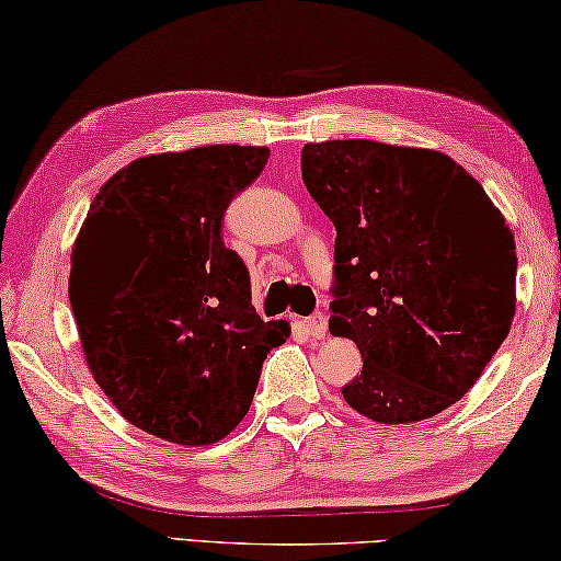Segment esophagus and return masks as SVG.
Returning <instances> with one entry per match:
<instances>
[{"instance_id":"obj_1","label":"esophagus","mask_w":561,"mask_h":561,"mask_svg":"<svg viewBox=\"0 0 561 561\" xmlns=\"http://www.w3.org/2000/svg\"><path fill=\"white\" fill-rule=\"evenodd\" d=\"M300 325L308 330L310 337H316V341H320V337H325L328 333V318L323 313H313L306 320H300Z\"/></svg>"}]
</instances>
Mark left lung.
Segmentation results:
<instances>
[{"instance_id": "obj_1", "label": "left lung", "mask_w": 561, "mask_h": 561, "mask_svg": "<svg viewBox=\"0 0 561 561\" xmlns=\"http://www.w3.org/2000/svg\"><path fill=\"white\" fill-rule=\"evenodd\" d=\"M302 183L335 226L330 333L360 347L347 405L405 425L455 405L510 333L517 253L470 173L430 149L308 144Z\"/></svg>"}]
</instances>
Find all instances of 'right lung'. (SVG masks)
Here are the masks:
<instances>
[{"label":"right lung","mask_w":561,"mask_h":561,"mask_svg":"<svg viewBox=\"0 0 561 561\" xmlns=\"http://www.w3.org/2000/svg\"><path fill=\"white\" fill-rule=\"evenodd\" d=\"M265 146L136 159L104 183L71 253L69 300L99 388L144 433L210 445L243 420L286 320L251 302L220 228L261 176Z\"/></svg>","instance_id":"1"}]
</instances>
